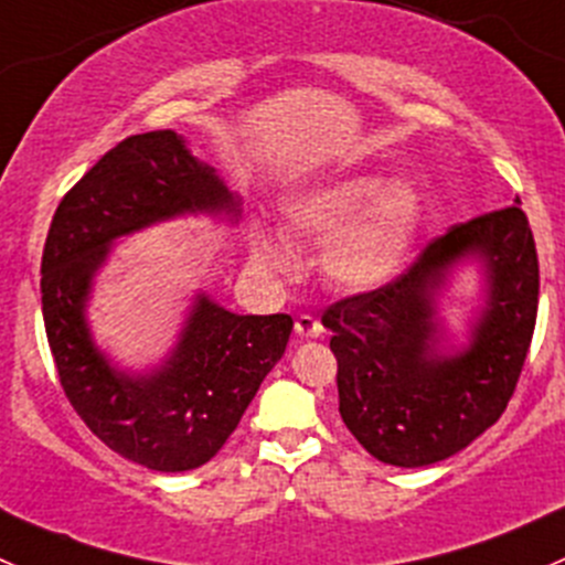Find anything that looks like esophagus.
I'll return each instance as SVG.
<instances>
[{"mask_svg":"<svg viewBox=\"0 0 565 565\" xmlns=\"http://www.w3.org/2000/svg\"><path fill=\"white\" fill-rule=\"evenodd\" d=\"M295 333L303 335V339H317V335L322 333V322L311 315H300L295 319Z\"/></svg>","mask_w":565,"mask_h":565,"instance_id":"obj_1","label":"esophagus"}]
</instances>
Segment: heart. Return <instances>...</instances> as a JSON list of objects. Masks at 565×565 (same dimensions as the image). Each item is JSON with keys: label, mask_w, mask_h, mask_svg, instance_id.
I'll list each match as a JSON object with an SVG mask.
<instances>
[{"label": "heart", "mask_w": 565, "mask_h": 565, "mask_svg": "<svg viewBox=\"0 0 565 565\" xmlns=\"http://www.w3.org/2000/svg\"><path fill=\"white\" fill-rule=\"evenodd\" d=\"M284 213L300 237L322 243L319 267L330 284L366 292L402 270L418 235L424 202L413 182L347 174L295 196ZM254 262L281 276L298 270L292 246L265 230L254 235Z\"/></svg>", "instance_id": "obj_1"}]
</instances>
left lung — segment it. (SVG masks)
<instances>
[{"instance_id": "8db88e82", "label": "left lung", "mask_w": 565, "mask_h": 565, "mask_svg": "<svg viewBox=\"0 0 565 565\" xmlns=\"http://www.w3.org/2000/svg\"><path fill=\"white\" fill-rule=\"evenodd\" d=\"M465 255L488 267V309L471 344L443 356L434 295L447 267ZM535 311L539 254L520 204L451 226L388 284L324 309L341 420L385 465L424 467L454 457L509 407Z\"/></svg>"}]
</instances>
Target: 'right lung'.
Wrapping results in <instances>:
<instances>
[{
	"mask_svg": "<svg viewBox=\"0 0 565 565\" xmlns=\"http://www.w3.org/2000/svg\"><path fill=\"white\" fill-rule=\"evenodd\" d=\"M182 213H241L213 167L174 130L128 136L62 196L40 265L43 322L67 402L119 457L182 472L221 451L281 361L289 315H232L199 295L161 369L117 372L93 344L84 306L117 237Z\"/></svg>",
	"mask_w": 565,
	"mask_h": 565,
	"instance_id": "right-lung-1",
	"label": "right lung"
}]
</instances>
